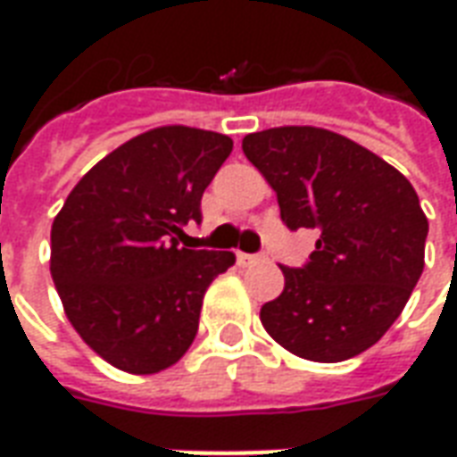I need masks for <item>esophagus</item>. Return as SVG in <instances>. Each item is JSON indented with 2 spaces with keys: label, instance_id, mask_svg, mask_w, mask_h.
Returning a JSON list of instances; mask_svg holds the SVG:
<instances>
[{
  "label": "esophagus",
  "instance_id": "obj_1",
  "mask_svg": "<svg viewBox=\"0 0 457 457\" xmlns=\"http://www.w3.org/2000/svg\"><path fill=\"white\" fill-rule=\"evenodd\" d=\"M257 262H262V257H257V254H245V252H239L237 254L239 267H252V264H257Z\"/></svg>",
  "mask_w": 457,
  "mask_h": 457
}]
</instances>
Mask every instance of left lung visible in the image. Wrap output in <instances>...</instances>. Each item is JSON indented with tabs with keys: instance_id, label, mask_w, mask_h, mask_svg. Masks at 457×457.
<instances>
[{
	"instance_id": "1",
	"label": "left lung",
	"mask_w": 457,
	"mask_h": 457,
	"mask_svg": "<svg viewBox=\"0 0 457 457\" xmlns=\"http://www.w3.org/2000/svg\"><path fill=\"white\" fill-rule=\"evenodd\" d=\"M242 151L277 193L284 225L320 232L306 267H281L284 291L262 306V326L311 362L364 353L402 316L423 271L428 220L413 186L320 127L254 131Z\"/></svg>"
}]
</instances>
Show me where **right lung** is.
<instances>
[{
  "label": "right lung",
  "instance_id": "obj_1",
  "mask_svg": "<svg viewBox=\"0 0 457 457\" xmlns=\"http://www.w3.org/2000/svg\"><path fill=\"white\" fill-rule=\"evenodd\" d=\"M232 151L218 131L156 127L97 161L51 228V277L75 333L129 374L176 364L195 340L203 296L232 252L180 247Z\"/></svg>",
  "mask_w": 457,
  "mask_h": 457
}]
</instances>
